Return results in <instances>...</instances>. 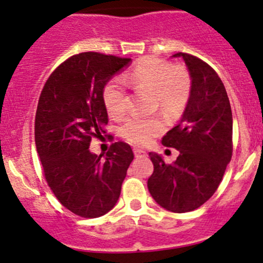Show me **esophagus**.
I'll return each mask as SVG.
<instances>
[{
  "label": "esophagus",
  "mask_w": 263,
  "mask_h": 263,
  "mask_svg": "<svg viewBox=\"0 0 263 263\" xmlns=\"http://www.w3.org/2000/svg\"><path fill=\"white\" fill-rule=\"evenodd\" d=\"M134 153H135V156H136V158H142V156H146V153H145L144 150H141V148H135Z\"/></svg>",
  "instance_id": "1"
}]
</instances>
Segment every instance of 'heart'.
<instances>
[{"instance_id": "obj_1", "label": "heart", "mask_w": 263, "mask_h": 263, "mask_svg": "<svg viewBox=\"0 0 263 263\" xmlns=\"http://www.w3.org/2000/svg\"><path fill=\"white\" fill-rule=\"evenodd\" d=\"M154 90L155 103L168 117H177L184 110L192 92L190 73L179 66L156 57H145L121 79H113L103 90V102L108 115L121 118L128 110L126 86ZM164 131L159 117H131L121 127V135L131 144L145 146Z\"/></svg>"}]
</instances>
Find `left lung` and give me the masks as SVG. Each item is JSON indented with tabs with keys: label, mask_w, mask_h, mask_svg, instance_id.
<instances>
[{
	"label": "left lung",
	"mask_w": 263,
	"mask_h": 263,
	"mask_svg": "<svg viewBox=\"0 0 263 263\" xmlns=\"http://www.w3.org/2000/svg\"><path fill=\"white\" fill-rule=\"evenodd\" d=\"M173 57L184 60L192 92L181 123L161 140L179 156L165 164L160 155L148 153L154 172L147 188L161 208L182 214L202 206L222 181L233 155V116L224 84L210 65L188 53Z\"/></svg>",
	"instance_id": "8db88e82"
}]
</instances>
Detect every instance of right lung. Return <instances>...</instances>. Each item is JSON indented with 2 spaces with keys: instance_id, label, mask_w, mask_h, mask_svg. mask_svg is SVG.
Masks as SVG:
<instances>
[{
  "instance_id": "obj_1",
  "label": "right lung",
  "mask_w": 263,
  "mask_h": 263,
  "mask_svg": "<svg viewBox=\"0 0 263 263\" xmlns=\"http://www.w3.org/2000/svg\"><path fill=\"white\" fill-rule=\"evenodd\" d=\"M129 61L98 52L71 55L50 73L39 97L34 135L44 177L61 205L85 219L115 208L134 160L123 141L105 155L89 150L108 124L104 86Z\"/></svg>"
}]
</instances>
